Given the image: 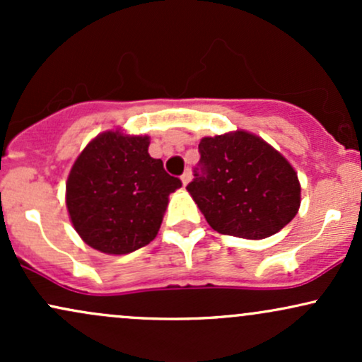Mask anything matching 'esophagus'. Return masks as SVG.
I'll return each mask as SVG.
<instances>
[{
  "label": "esophagus",
  "instance_id": "esophagus-1",
  "mask_svg": "<svg viewBox=\"0 0 362 362\" xmlns=\"http://www.w3.org/2000/svg\"><path fill=\"white\" fill-rule=\"evenodd\" d=\"M182 184H184V185H187V184H189V182H190V178H192V173H190V170H187V172H184V173H182Z\"/></svg>",
  "mask_w": 362,
  "mask_h": 362
}]
</instances>
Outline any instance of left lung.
<instances>
[{
  "mask_svg": "<svg viewBox=\"0 0 362 362\" xmlns=\"http://www.w3.org/2000/svg\"><path fill=\"white\" fill-rule=\"evenodd\" d=\"M187 185L206 221L221 235L267 238L300 209L301 187L289 161L245 131L202 138Z\"/></svg>",
  "mask_w": 362,
  "mask_h": 362,
  "instance_id": "obj_1",
  "label": "left lung"
}]
</instances>
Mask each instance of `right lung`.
<instances>
[{"mask_svg": "<svg viewBox=\"0 0 362 362\" xmlns=\"http://www.w3.org/2000/svg\"><path fill=\"white\" fill-rule=\"evenodd\" d=\"M148 136L109 131L74 161L66 206L78 235L95 250L124 255L144 247L160 230L168 195L182 187L163 161L148 153Z\"/></svg>", "mask_w": 362, "mask_h": 362, "instance_id": "obj_1", "label": "right lung"}]
</instances>
